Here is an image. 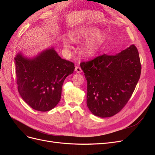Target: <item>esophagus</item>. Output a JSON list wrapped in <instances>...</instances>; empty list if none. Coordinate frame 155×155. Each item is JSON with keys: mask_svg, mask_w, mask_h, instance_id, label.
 Returning a JSON list of instances; mask_svg holds the SVG:
<instances>
[{"mask_svg": "<svg viewBox=\"0 0 155 155\" xmlns=\"http://www.w3.org/2000/svg\"><path fill=\"white\" fill-rule=\"evenodd\" d=\"M75 70H76V72H77V73H81V72H82V70H81V68L79 67H78V66H76V68H75Z\"/></svg>", "mask_w": 155, "mask_h": 155, "instance_id": "esophagus-1", "label": "esophagus"}]
</instances>
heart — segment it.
I'll return each instance as SVG.
<instances>
[{"label": "heart", "instance_id": "obj_1", "mask_svg": "<svg viewBox=\"0 0 155 155\" xmlns=\"http://www.w3.org/2000/svg\"><path fill=\"white\" fill-rule=\"evenodd\" d=\"M91 38L88 40L85 45L84 51L88 57L94 55L99 50L101 46L104 44L106 39V35L104 33H100V29L95 26H85L75 30L72 33L70 38L74 43L79 42ZM64 45L66 48H70L71 46L67 41L64 42Z\"/></svg>", "mask_w": 155, "mask_h": 155}]
</instances>
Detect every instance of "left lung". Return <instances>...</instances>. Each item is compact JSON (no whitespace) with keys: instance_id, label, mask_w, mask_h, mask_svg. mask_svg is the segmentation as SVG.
Returning a JSON list of instances; mask_svg holds the SVG:
<instances>
[{"instance_id":"left-lung-1","label":"left lung","mask_w":155,"mask_h":155,"mask_svg":"<svg viewBox=\"0 0 155 155\" xmlns=\"http://www.w3.org/2000/svg\"><path fill=\"white\" fill-rule=\"evenodd\" d=\"M80 66L87 81V107L101 118L118 113L127 104L142 69L134 45L117 55H101Z\"/></svg>"}]
</instances>
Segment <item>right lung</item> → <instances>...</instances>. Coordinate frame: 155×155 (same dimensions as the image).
Listing matches in <instances>:
<instances>
[{
  "label": "right lung",
  "instance_id": "add662e5",
  "mask_svg": "<svg viewBox=\"0 0 155 155\" xmlns=\"http://www.w3.org/2000/svg\"><path fill=\"white\" fill-rule=\"evenodd\" d=\"M18 91L32 109L48 111L58 104L64 79L73 73L74 64L61 59L54 48L35 58L18 53L15 58Z\"/></svg>",
  "mask_w": 155,
  "mask_h": 155
}]
</instances>
